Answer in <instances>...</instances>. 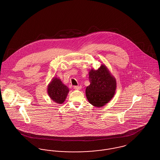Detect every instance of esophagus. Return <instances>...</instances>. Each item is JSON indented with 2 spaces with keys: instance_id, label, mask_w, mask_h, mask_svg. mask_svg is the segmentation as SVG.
<instances>
[{
  "instance_id": "obj_1",
  "label": "esophagus",
  "mask_w": 160,
  "mask_h": 160,
  "mask_svg": "<svg viewBox=\"0 0 160 160\" xmlns=\"http://www.w3.org/2000/svg\"><path fill=\"white\" fill-rule=\"evenodd\" d=\"M74 88L75 89H77V90H79L81 89V86H74Z\"/></svg>"
}]
</instances>
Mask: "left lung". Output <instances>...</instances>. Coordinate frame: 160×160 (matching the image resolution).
<instances>
[{
  "mask_svg": "<svg viewBox=\"0 0 160 160\" xmlns=\"http://www.w3.org/2000/svg\"><path fill=\"white\" fill-rule=\"evenodd\" d=\"M90 85L86 94L89 103L97 107L104 106L113 97L116 82L107 68L102 65L97 70L91 69L89 73Z\"/></svg>",
  "mask_w": 160,
  "mask_h": 160,
  "instance_id": "8db88e82",
  "label": "left lung"
}]
</instances>
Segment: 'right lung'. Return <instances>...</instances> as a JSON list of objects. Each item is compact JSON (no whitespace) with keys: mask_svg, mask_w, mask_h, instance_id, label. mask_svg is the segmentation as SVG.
Listing matches in <instances>:
<instances>
[{"mask_svg":"<svg viewBox=\"0 0 160 160\" xmlns=\"http://www.w3.org/2000/svg\"><path fill=\"white\" fill-rule=\"evenodd\" d=\"M48 94L55 103L62 104L64 102L68 93L67 86L62 83L60 79L53 78L48 86Z\"/></svg>","mask_w":160,"mask_h":160,"instance_id":"add662e5","label":"right lung"}]
</instances>
